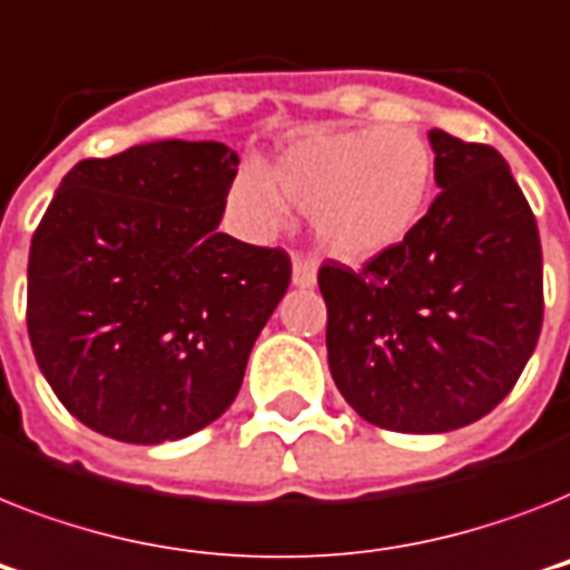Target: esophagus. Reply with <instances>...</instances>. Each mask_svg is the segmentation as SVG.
Instances as JSON below:
<instances>
[{
	"label": "esophagus",
	"instance_id": "34e87169",
	"mask_svg": "<svg viewBox=\"0 0 570 570\" xmlns=\"http://www.w3.org/2000/svg\"><path fill=\"white\" fill-rule=\"evenodd\" d=\"M293 284L295 286L316 284V261H309V257H301V254H295L293 257Z\"/></svg>",
	"mask_w": 570,
	"mask_h": 570
}]
</instances>
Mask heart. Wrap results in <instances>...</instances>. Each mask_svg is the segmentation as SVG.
I'll return each mask as SVG.
<instances>
[{
  "instance_id": "b5f03b06",
  "label": "heart",
  "mask_w": 570,
  "mask_h": 570,
  "mask_svg": "<svg viewBox=\"0 0 570 570\" xmlns=\"http://www.w3.org/2000/svg\"><path fill=\"white\" fill-rule=\"evenodd\" d=\"M433 151L406 125L318 128L277 151L269 180L243 175L230 202L269 228L284 205L309 213L313 234L327 254L365 263L404 243L428 210Z\"/></svg>"
}]
</instances>
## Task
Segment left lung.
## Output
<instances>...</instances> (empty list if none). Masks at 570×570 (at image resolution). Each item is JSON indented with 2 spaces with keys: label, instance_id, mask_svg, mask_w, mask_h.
<instances>
[{
  "label": "left lung",
  "instance_id": "1",
  "mask_svg": "<svg viewBox=\"0 0 570 570\" xmlns=\"http://www.w3.org/2000/svg\"><path fill=\"white\" fill-rule=\"evenodd\" d=\"M436 184L415 230L351 269L325 261L333 383L374 428L445 433L510 395L544 316L541 243L492 146L430 131Z\"/></svg>",
  "mask_w": 570,
  "mask_h": 570
}]
</instances>
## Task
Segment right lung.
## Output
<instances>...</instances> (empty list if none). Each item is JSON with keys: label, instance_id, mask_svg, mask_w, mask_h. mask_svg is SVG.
Returning <instances> with one entry per match:
<instances>
[{"label": "right lung", "instance_id": "obj_1", "mask_svg": "<svg viewBox=\"0 0 570 570\" xmlns=\"http://www.w3.org/2000/svg\"><path fill=\"white\" fill-rule=\"evenodd\" d=\"M222 142L87 157L31 237L29 340L58 401L101 436L157 445L219 419L284 298V248L219 234L237 175Z\"/></svg>", "mask_w": 570, "mask_h": 570}]
</instances>
